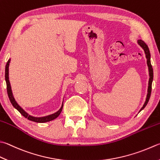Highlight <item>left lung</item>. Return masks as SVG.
Wrapping results in <instances>:
<instances>
[{"label": "left lung", "instance_id": "left-lung-1", "mask_svg": "<svg viewBox=\"0 0 160 160\" xmlns=\"http://www.w3.org/2000/svg\"><path fill=\"white\" fill-rule=\"evenodd\" d=\"M137 43L141 48H142L143 50L144 51V53H145V54H146V57L147 59V65H148V73H149V81H148V93L146 95V101H145V102H144L143 107H141L139 111H138V113H139L141 111H142L143 108L146 107V106L148 104V101H149L150 95H151L152 83L153 81V70H152V67L151 65V62H150V50H149L148 47V45L141 40H138Z\"/></svg>", "mask_w": 160, "mask_h": 160}]
</instances>
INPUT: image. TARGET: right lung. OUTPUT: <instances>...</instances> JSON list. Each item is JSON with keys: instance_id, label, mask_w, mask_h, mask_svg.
Returning a JSON list of instances; mask_svg holds the SVG:
<instances>
[{"instance_id": "obj_1", "label": "right lung", "mask_w": 160, "mask_h": 160, "mask_svg": "<svg viewBox=\"0 0 160 160\" xmlns=\"http://www.w3.org/2000/svg\"><path fill=\"white\" fill-rule=\"evenodd\" d=\"M11 59L10 58L8 60V61L6 63L5 65V81H6V85H7V92H8V95L9 99H10V101L11 102V104H12V106L16 108V109L19 111V112L22 114L23 116H24L29 120H31V121L35 122H49L51 120H53L54 119H56L57 117H58V116L61 114V111L62 110V107H63V101L62 102V105L61 108H59L58 111H57L56 112L53 113L52 114H50V115L48 116H45L42 117H35L32 116L31 115H29V114L26 112L25 110H23V108L21 107L17 101L15 100V99L14 98L13 93H12V87L10 85V80H9V66H10V63Z\"/></svg>"}]
</instances>
